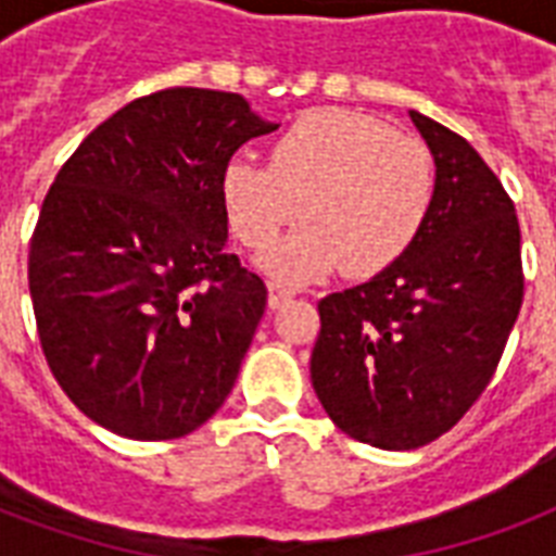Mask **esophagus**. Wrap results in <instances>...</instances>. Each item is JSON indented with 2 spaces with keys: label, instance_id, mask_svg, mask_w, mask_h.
<instances>
[{
  "label": "esophagus",
  "instance_id": "esophagus-1",
  "mask_svg": "<svg viewBox=\"0 0 556 556\" xmlns=\"http://www.w3.org/2000/svg\"><path fill=\"white\" fill-rule=\"evenodd\" d=\"M296 294V288L286 286V282H279V279H274V282H268V303L270 308H279V305L286 303V300H291V296Z\"/></svg>",
  "mask_w": 556,
  "mask_h": 556
}]
</instances>
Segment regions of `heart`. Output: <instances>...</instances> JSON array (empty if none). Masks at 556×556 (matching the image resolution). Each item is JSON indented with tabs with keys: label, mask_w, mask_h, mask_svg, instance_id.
<instances>
[{
	"label": "heart",
	"mask_w": 556,
	"mask_h": 556,
	"mask_svg": "<svg viewBox=\"0 0 556 556\" xmlns=\"http://www.w3.org/2000/svg\"><path fill=\"white\" fill-rule=\"evenodd\" d=\"M435 199V164L421 138L352 109H314L279 135L270 161L236 155L222 173L227 225L244 248L265 251L279 277L308 279L338 265L375 274L418 239Z\"/></svg>",
	"instance_id": "b5f03b06"
}]
</instances>
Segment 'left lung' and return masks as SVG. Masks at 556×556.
I'll use <instances>...</instances> for the list:
<instances>
[{"mask_svg":"<svg viewBox=\"0 0 556 556\" xmlns=\"http://www.w3.org/2000/svg\"><path fill=\"white\" fill-rule=\"evenodd\" d=\"M435 159L421 233L369 282L323 296L312 383L340 430L415 450L479 401L517 323L526 274L514 201L482 155L409 112Z\"/></svg>","mask_w":556,"mask_h":556,"instance_id":"left-lung-1","label":"left lung"}]
</instances>
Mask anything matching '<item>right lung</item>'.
Listing matches in <instances>:
<instances>
[{
  "label": "right lung",
  "instance_id": "add662e5",
  "mask_svg": "<svg viewBox=\"0 0 556 556\" xmlns=\"http://www.w3.org/2000/svg\"><path fill=\"white\" fill-rule=\"evenodd\" d=\"M277 124L233 91H152L117 109L48 190L28 288L74 406L138 441L199 430L236 383L268 288L227 251L222 173Z\"/></svg>",
  "mask_w": 556,
  "mask_h": 556
}]
</instances>
